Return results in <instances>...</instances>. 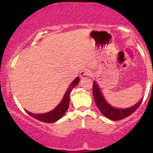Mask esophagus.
<instances>
[{"label": "esophagus", "mask_w": 153, "mask_h": 153, "mask_svg": "<svg viewBox=\"0 0 153 153\" xmlns=\"http://www.w3.org/2000/svg\"><path fill=\"white\" fill-rule=\"evenodd\" d=\"M90 71L88 69H83L82 71H81L80 73V76L81 77V78H83V77L85 76H88L89 75H90Z\"/></svg>", "instance_id": "1"}]
</instances>
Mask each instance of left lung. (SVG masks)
Wrapping results in <instances>:
<instances>
[{
    "label": "left lung",
    "instance_id": "8db88e82",
    "mask_svg": "<svg viewBox=\"0 0 153 153\" xmlns=\"http://www.w3.org/2000/svg\"><path fill=\"white\" fill-rule=\"evenodd\" d=\"M93 94H94L95 102H96V106L99 108L100 111L106 118L114 121L121 120V119L126 118V117L132 114L139 108L143 100V98L138 103H137L134 106L129 107V108H124V109L116 108L114 107L111 106L109 103L105 100L101 91H100L99 85L96 81L94 82V85H93Z\"/></svg>",
    "mask_w": 153,
    "mask_h": 153
}]
</instances>
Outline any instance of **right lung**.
Listing matches in <instances>:
<instances>
[{
    "label": "right lung",
    "instance_id": "add662e5",
    "mask_svg": "<svg viewBox=\"0 0 153 153\" xmlns=\"http://www.w3.org/2000/svg\"><path fill=\"white\" fill-rule=\"evenodd\" d=\"M79 80H80V78H79L78 77H77V78L72 82V83L70 85V86L68 87V90H67L65 94L64 97H63L61 102L59 103V104L54 109L48 112V113L41 114H32L30 113L29 111H26L27 112V114H29L31 117H32L33 118L37 119L39 121H41V122L46 123H52L57 122V121L59 120V119L62 118L63 115H64L65 113L66 112V111L68 110L70 103V94H71L72 89L78 85Z\"/></svg>",
    "mask_w": 153,
    "mask_h": 153
}]
</instances>
